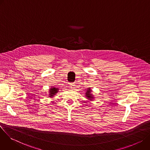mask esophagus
Instances as JSON below:
<instances>
[{"mask_svg": "<svg viewBox=\"0 0 150 150\" xmlns=\"http://www.w3.org/2000/svg\"><path fill=\"white\" fill-rule=\"evenodd\" d=\"M70 87H71V88H75V84L74 83H73V82H72V83H70Z\"/></svg>", "mask_w": 150, "mask_h": 150, "instance_id": "1", "label": "esophagus"}]
</instances>
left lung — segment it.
Listing matches in <instances>:
<instances>
[{
    "label": "left lung",
    "instance_id": "obj_1",
    "mask_svg": "<svg viewBox=\"0 0 150 150\" xmlns=\"http://www.w3.org/2000/svg\"><path fill=\"white\" fill-rule=\"evenodd\" d=\"M87 91L86 92V96L88 97V98H89V100H91L92 98H93V97H92V95L91 94V89H88V90H87Z\"/></svg>",
    "mask_w": 150,
    "mask_h": 150
}]
</instances>
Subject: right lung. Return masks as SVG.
<instances>
[{"label": "right lung", "mask_w": 150, "mask_h": 150, "mask_svg": "<svg viewBox=\"0 0 150 150\" xmlns=\"http://www.w3.org/2000/svg\"><path fill=\"white\" fill-rule=\"evenodd\" d=\"M58 88H52L50 89V97H53L54 95H55L56 93H57L58 92Z\"/></svg>", "instance_id": "obj_1"}]
</instances>
